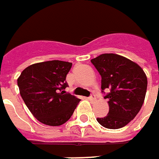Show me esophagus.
I'll return each mask as SVG.
<instances>
[{"instance_id":"1","label":"esophagus","mask_w":159,"mask_h":159,"mask_svg":"<svg viewBox=\"0 0 159 159\" xmlns=\"http://www.w3.org/2000/svg\"><path fill=\"white\" fill-rule=\"evenodd\" d=\"M88 100H89V101H90L91 102H94L95 101H96V97H95V95H94V94H92L91 96L88 98Z\"/></svg>"}]
</instances>
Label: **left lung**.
<instances>
[{"label": "left lung", "mask_w": 159, "mask_h": 159, "mask_svg": "<svg viewBox=\"0 0 159 159\" xmlns=\"http://www.w3.org/2000/svg\"><path fill=\"white\" fill-rule=\"evenodd\" d=\"M91 62L102 76V90L108 91L109 111L97 118L107 129H116L127 125L140 111L147 90L145 72L137 63L115 53H104Z\"/></svg>", "instance_id": "8db88e82"}]
</instances>
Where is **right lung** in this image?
Masks as SVG:
<instances>
[{
	"instance_id": "1",
	"label": "right lung",
	"mask_w": 159,
	"mask_h": 159,
	"mask_svg": "<svg viewBox=\"0 0 159 159\" xmlns=\"http://www.w3.org/2000/svg\"><path fill=\"white\" fill-rule=\"evenodd\" d=\"M72 65L60 60L33 64L17 79L23 102L34 117L45 125L60 126L66 122L80 102L65 91Z\"/></svg>"
}]
</instances>
